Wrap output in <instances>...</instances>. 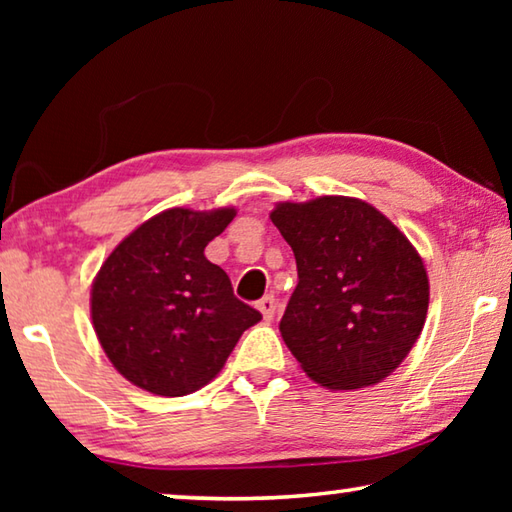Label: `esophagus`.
Returning a JSON list of instances; mask_svg holds the SVG:
<instances>
[{"instance_id":"34e87169","label":"esophagus","mask_w":512,"mask_h":512,"mask_svg":"<svg viewBox=\"0 0 512 512\" xmlns=\"http://www.w3.org/2000/svg\"><path fill=\"white\" fill-rule=\"evenodd\" d=\"M257 309L262 311L264 320H273L275 309H277V300H275L273 293H268V296H264L262 300H259V302H257Z\"/></svg>"}]
</instances>
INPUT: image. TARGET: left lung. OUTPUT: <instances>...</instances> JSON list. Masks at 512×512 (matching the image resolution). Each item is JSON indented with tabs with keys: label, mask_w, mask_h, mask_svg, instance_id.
<instances>
[{
	"label": "left lung",
	"mask_w": 512,
	"mask_h": 512,
	"mask_svg": "<svg viewBox=\"0 0 512 512\" xmlns=\"http://www.w3.org/2000/svg\"><path fill=\"white\" fill-rule=\"evenodd\" d=\"M298 284L280 320L300 368L332 391L379 384L418 341L429 307L422 257L377 207L350 196L277 203Z\"/></svg>",
	"instance_id": "left-lung-1"
}]
</instances>
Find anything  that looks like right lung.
I'll return each instance as SVG.
<instances>
[{
    "label": "right lung",
    "instance_id": "right-lung-1",
    "mask_svg": "<svg viewBox=\"0 0 512 512\" xmlns=\"http://www.w3.org/2000/svg\"><path fill=\"white\" fill-rule=\"evenodd\" d=\"M235 216V207H171L135 228L101 264L90 293L94 332L112 366L137 388L162 397L198 391L262 320L205 257V246Z\"/></svg>",
    "mask_w": 512,
    "mask_h": 512
}]
</instances>
